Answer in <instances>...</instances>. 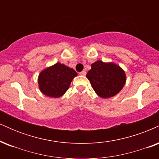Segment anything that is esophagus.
I'll list each match as a JSON object with an SVG mask.
<instances>
[{"instance_id": "34e87169", "label": "esophagus", "mask_w": 159, "mask_h": 159, "mask_svg": "<svg viewBox=\"0 0 159 159\" xmlns=\"http://www.w3.org/2000/svg\"><path fill=\"white\" fill-rule=\"evenodd\" d=\"M79 74L81 75H83V76H84L85 75H86V71H82V72H80Z\"/></svg>"}]
</instances>
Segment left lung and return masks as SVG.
Returning <instances> with one entry per match:
<instances>
[{"mask_svg": "<svg viewBox=\"0 0 159 159\" xmlns=\"http://www.w3.org/2000/svg\"><path fill=\"white\" fill-rule=\"evenodd\" d=\"M87 78L96 93L102 98H111L123 89L126 81L125 73L120 66L114 63L97 61L91 65Z\"/></svg>", "mask_w": 159, "mask_h": 159, "instance_id": "1", "label": "left lung"}]
</instances>
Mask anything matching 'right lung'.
<instances>
[{"label":"right lung","instance_id":"right-lung-1","mask_svg":"<svg viewBox=\"0 0 159 159\" xmlns=\"http://www.w3.org/2000/svg\"><path fill=\"white\" fill-rule=\"evenodd\" d=\"M77 75L73 69L58 62L40 72L38 77L39 90L49 97H61L68 90L72 79Z\"/></svg>","mask_w":159,"mask_h":159}]
</instances>
